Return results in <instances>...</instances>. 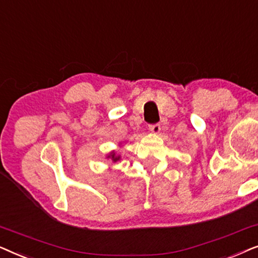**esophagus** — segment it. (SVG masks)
Listing matches in <instances>:
<instances>
[{"label":"esophagus","mask_w":258,"mask_h":258,"mask_svg":"<svg viewBox=\"0 0 258 258\" xmlns=\"http://www.w3.org/2000/svg\"><path fill=\"white\" fill-rule=\"evenodd\" d=\"M149 130L153 134H158V133H160V130H161V125L158 124V123H156V124H150Z\"/></svg>","instance_id":"34e87169"}]
</instances>
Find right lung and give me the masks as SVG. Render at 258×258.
<instances>
[{
  "instance_id": "1",
  "label": "right lung",
  "mask_w": 258,
  "mask_h": 258,
  "mask_svg": "<svg viewBox=\"0 0 258 258\" xmlns=\"http://www.w3.org/2000/svg\"><path fill=\"white\" fill-rule=\"evenodd\" d=\"M108 158H111V161H112V162H117V161L121 160V157H119V156H116V154L114 153V151H112V153H110V154L108 155Z\"/></svg>"
}]
</instances>
